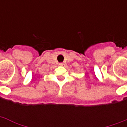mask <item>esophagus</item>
I'll return each mask as SVG.
<instances>
[{"mask_svg":"<svg viewBox=\"0 0 127 127\" xmlns=\"http://www.w3.org/2000/svg\"><path fill=\"white\" fill-rule=\"evenodd\" d=\"M59 65L60 66H64L65 64H64V63H59Z\"/></svg>","mask_w":127,"mask_h":127,"instance_id":"34e87169","label":"esophagus"}]
</instances>
